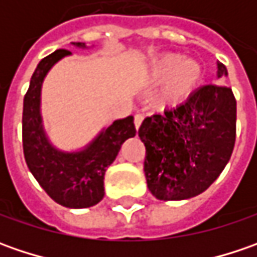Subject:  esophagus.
<instances>
[{
    "label": "esophagus",
    "mask_w": 257,
    "mask_h": 257,
    "mask_svg": "<svg viewBox=\"0 0 257 257\" xmlns=\"http://www.w3.org/2000/svg\"><path fill=\"white\" fill-rule=\"evenodd\" d=\"M143 114H136L134 115V125H136V128L139 130V127L142 125V121H143Z\"/></svg>",
    "instance_id": "34e87169"
}]
</instances>
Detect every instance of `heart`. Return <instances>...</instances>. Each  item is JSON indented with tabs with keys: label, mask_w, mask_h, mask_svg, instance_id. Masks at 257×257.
Masks as SVG:
<instances>
[{
	"label": "heart",
	"mask_w": 257,
	"mask_h": 257,
	"mask_svg": "<svg viewBox=\"0 0 257 257\" xmlns=\"http://www.w3.org/2000/svg\"><path fill=\"white\" fill-rule=\"evenodd\" d=\"M146 81L150 85L165 84L159 93V104L176 108L186 104L203 83L202 64L179 54H164L149 65Z\"/></svg>",
	"instance_id": "1"
}]
</instances>
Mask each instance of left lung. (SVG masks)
Segmentation results:
<instances>
[{
	"instance_id": "obj_1",
	"label": "left lung",
	"mask_w": 257,
	"mask_h": 257,
	"mask_svg": "<svg viewBox=\"0 0 257 257\" xmlns=\"http://www.w3.org/2000/svg\"><path fill=\"white\" fill-rule=\"evenodd\" d=\"M227 68L217 61V78ZM144 174L159 200H186L203 193L230 160L236 139V100L230 87L203 85L180 107L146 117Z\"/></svg>"
}]
</instances>
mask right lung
<instances>
[{
	"label": "right lung",
	"instance_id": "obj_1",
	"mask_svg": "<svg viewBox=\"0 0 257 257\" xmlns=\"http://www.w3.org/2000/svg\"><path fill=\"white\" fill-rule=\"evenodd\" d=\"M71 45L80 50L93 48L85 43ZM70 55L68 50H57L37 65L24 97L23 147L30 172L54 202L70 209H85L101 202L104 174L121 144L136 136V127L133 115H128L103 127L90 143L77 150H63L51 143L43 123L41 90L50 70Z\"/></svg>",
	"mask_w": 257,
	"mask_h": 257
}]
</instances>
